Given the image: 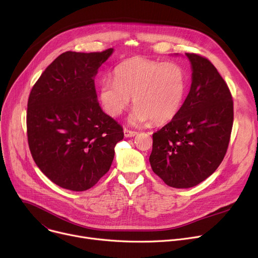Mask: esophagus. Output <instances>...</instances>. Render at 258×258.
I'll return each instance as SVG.
<instances>
[{
    "mask_svg": "<svg viewBox=\"0 0 258 258\" xmlns=\"http://www.w3.org/2000/svg\"><path fill=\"white\" fill-rule=\"evenodd\" d=\"M123 132H124V136H125L126 138H128V137H134L135 135H137V132L131 131V130H127V128H124Z\"/></svg>",
    "mask_w": 258,
    "mask_h": 258,
    "instance_id": "esophagus-1",
    "label": "esophagus"
}]
</instances>
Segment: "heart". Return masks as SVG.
I'll return each mask as SVG.
<instances>
[{
  "instance_id": "b5f03b06",
  "label": "heart",
  "mask_w": 258,
  "mask_h": 258,
  "mask_svg": "<svg viewBox=\"0 0 258 258\" xmlns=\"http://www.w3.org/2000/svg\"><path fill=\"white\" fill-rule=\"evenodd\" d=\"M114 79L99 85V101L112 117L123 113L133 97L136 105L131 117L133 124L152 121L164 124L179 113L187 91V73L177 62H163L134 56L119 63Z\"/></svg>"
}]
</instances>
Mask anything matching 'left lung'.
Wrapping results in <instances>:
<instances>
[{"mask_svg": "<svg viewBox=\"0 0 258 258\" xmlns=\"http://www.w3.org/2000/svg\"><path fill=\"white\" fill-rule=\"evenodd\" d=\"M192 83L179 113L153 134V171L170 187H194L211 175L227 153L233 125V100L213 63L186 53Z\"/></svg>", "mask_w": 258, "mask_h": 258, "instance_id": "8db88e82", "label": "left lung"}]
</instances>
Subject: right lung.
<instances>
[{
    "label": "right lung",
    "mask_w": 258,
    "mask_h": 258,
    "mask_svg": "<svg viewBox=\"0 0 258 258\" xmlns=\"http://www.w3.org/2000/svg\"><path fill=\"white\" fill-rule=\"evenodd\" d=\"M113 49L67 51L34 84L27 104V137L42 172L56 185L85 191L110 169L123 128L103 113L94 76Z\"/></svg>",
    "instance_id": "add662e5"
}]
</instances>
